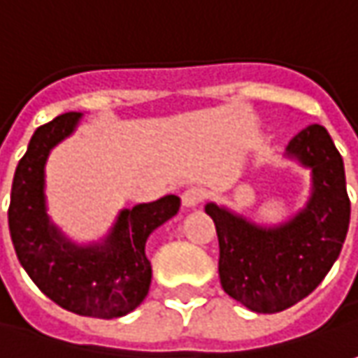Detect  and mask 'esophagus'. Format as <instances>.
I'll return each mask as SVG.
<instances>
[{
    "instance_id": "esophagus-1",
    "label": "esophagus",
    "mask_w": 358,
    "mask_h": 358,
    "mask_svg": "<svg viewBox=\"0 0 358 358\" xmlns=\"http://www.w3.org/2000/svg\"><path fill=\"white\" fill-rule=\"evenodd\" d=\"M203 198H206V190H203L202 186H190L188 190L182 194V203L186 208H194V206L202 203Z\"/></svg>"
}]
</instances>
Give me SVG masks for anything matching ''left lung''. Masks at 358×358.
<instances>
[{"label":"left lung","mask_w":358,"mask_h":358,"mask_svg":"<svg viewBox=\"0 0 358 358\" xmlns=\"http://www.w3.org/2000/svg\"><path fill=\"white\" fill-rule=\"evenodd\" d=\"M287 156L311 168V198L297 216L265 228L206 206L220 241L222 287L255 313H278L307 297L337 262L351 220L343 158L325 127L295 134Z\"/></svg>","instance_id":"obj_1"}]
</instances>
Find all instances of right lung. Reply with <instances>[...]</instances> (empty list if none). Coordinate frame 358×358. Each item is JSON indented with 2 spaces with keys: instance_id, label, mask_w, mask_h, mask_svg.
<instances>
[{
  "instance_id": "right-lung-1",
  "label": "right lung",
  "mask_w": 358,
  "mask_h": 358,
  "mask_svg": "<svg viewBox=\"0 0 358 358\" xmlns=\"http://www.w3.org/2000/svg\"><path fill=\"white\" fill-rule=\"evenodd\" d=\"M80 113H65L33 132L19 160L7 210L19 264L59 307L96 319H115L136 309L150 289L152 265L146 240L180 210L170 194L122 210L101 243L77 245L51 224L45 208V162L51 148L75 130Z\"/></svg>"
}]
</instances>
